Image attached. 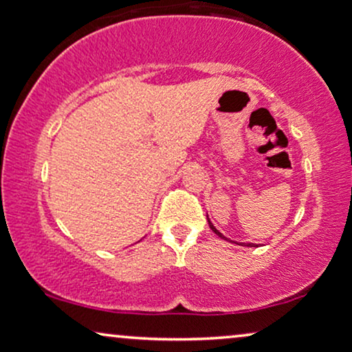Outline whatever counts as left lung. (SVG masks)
<instances>
[{
	"mask_svg": "<svg viewBox=\"0 0 352 352\" xmlns=\"http://www.w3.org/2000/svg\"><path fill=\"white\" fill-rule=\"evenodd\" d=\"M208 222H209V227H210V230H212V232L215 233V235H219L220 238H223V240H228V238H225V236L222 235V233H220V232L217 230V228H215V227H214V225H212V223H210V220H208ZM245 246H251V248H254L256 245H254V243H245Z\"/></svg>",
	"mask_w": 352,
	"mask_h": 352,
	"instance_id": "obj_1",
	"label": "left lung"
}]
</instances>
